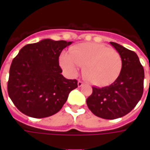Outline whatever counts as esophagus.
Returning <instances> with one entry per match:
<instances>
[{
  "label": "esophagus",
  "instance_id": "esophagus-1",
  "mask_svg": "<svg viewBox=\"0 0 150 150\" xmlns=\"http://www.w3.org/2000/svg\"><path fill=\"white\" fill-rule=\"evenodd\" d=\"M83 85V82H82L81 80H79L78 81V86L79 87H82Z\"/></svg>",
  "mask_w": 150,
  "mask_h": 150
}]
</instances>
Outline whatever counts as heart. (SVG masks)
<instances>
[{
  "instance_id": "obj_1",
  "label": "heart",
  "mask_w": 150,
  "mask_h": 150,
  "mask_svg": "<svg viewBox=\"0 0 150 150\" xmlns=\"http://www.w3.org/2000/svg\"><path fill=\"white\" fill-rule=\"evenodd\" d=\"M60 64L71 76H75L83 66L85 79L96 86H106L118 78L122 59L117 51L104 45L82 43L71 48L69 54H62Z\"/></svg>"
}]
</instances>
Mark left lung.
Instances as JSON below:
<instances>
[{"mask_svg": "<svg viewBox=\"0 0 150 150\" xmlns=\"http://www.w3.org/2000/svg\"><path fill=\"white\" fill-rule=\"evenodd\" d=\"M122 59V68L118 78L104 88L92 87L87 99L88 108L96 116L114 120L125 116L135 108L143 94L144 68L134 51L111 42Z\"/></svg>", "mask_w": 150, "mask_h": 150, "instance_id": "1", "label": "left lung"}]
</instances>
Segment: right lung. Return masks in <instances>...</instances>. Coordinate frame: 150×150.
<instances>
[{
	"mask_svg": "<svg viewBox=\"0 0 150 150\" xmlns=\"http://www.w3.org/2000/svg\"><path fill=\"white\" fill-rule=\"evenodd\" d=\"M72 42L44 39L22 47L10 66L8 94L26 116L44 118L59 112L76 79L64 78L59 63L62 50Z\"/></svg>",
	"mask_w": 150,
	"mask_h": 150,
	"instance_id": "right-lung-1",
	"label": "right lung"
}]
</instances>
